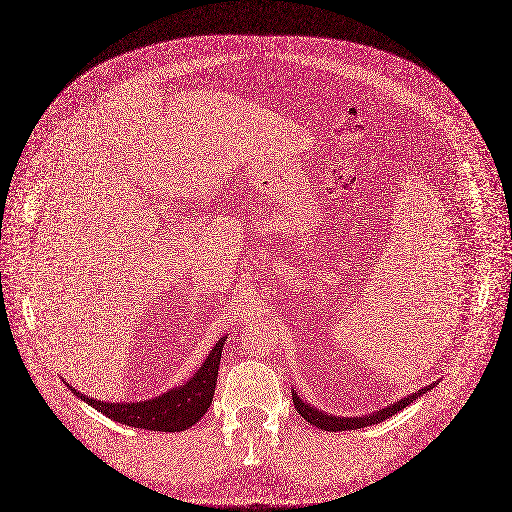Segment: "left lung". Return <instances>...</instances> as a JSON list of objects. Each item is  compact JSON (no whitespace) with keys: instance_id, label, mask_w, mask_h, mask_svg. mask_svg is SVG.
Masks as SVG:
<instances>
[{"instance_id":"1","label":"left lung","mask_w":512,"mask_h":512,"mask_svg":"<svg viewBox=\"0 0 512 512\" xmlns=\"http://www.w3.org/2000/svg\"><path fill=\"white\" fill-rule=\"evenodd\" d=\"M433 382L431 386L423 388V390H417L415 394L405 395L401 397L399 401L390 403L388 407L380 409V411H374V413H368V415H358V417H337V415H331V413H325L321 409H317L314 405H310L308 401H304L300 395L296 394V390H292V401H294V407L296 411L317 429L321 431H329V433H337V431H356V429H364V427H370V425H378L386 419H390L395 413H399L403 407H407L409 403H413L415 399H419L421 395L431 392L434 388Z\"/></svg>"}]
</instances>
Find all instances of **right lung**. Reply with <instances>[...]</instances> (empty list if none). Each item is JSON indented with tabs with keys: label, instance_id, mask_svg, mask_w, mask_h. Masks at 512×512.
<instances>
[{
	"label": "right lung",
	"instance_id": "right-lung-1",
	"mask_svg": "<svg viewBox=\"0 0 512 512\" xmlns=\"http://www.w3.org/2000/svg\"><path fill=\"white\" fill-rule=\"evenodd\" d=\"M228 337H220V341L212 347L206 360L200 364L197 372L183 384L175 386L169 392L144 401H101L95 397H87L78 392L72 384L66 386L72 394L78 395L87 405L101 411L105 417L117 421L120 425H128L134 429L161 431V433H181L193 425H197L200 417L208 411L212 403V395L218 382V366L224 351V343Z\"/></svg>",
	"mask_w": 512,
	"mask_h": 512
}]
</instances>
